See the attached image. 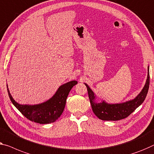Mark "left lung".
Returning a JSON list of instances; mask_svg holds the SVG:
<instances>
[{"label":"left lung","mask_w":154,"mask_h":154,"mask_svg":"<svg viewBox=\"0 0 154 154\" xmlns=\"http://www.w3.org/2000/svg\"><path fill=\"white\" fill-rule=\"evenodd\" d=\"M88 90V97L90 100L92 109L98 118L102 120L116 121L125 119L131 114L140 105L143 104L147 95L149 87V72L148 67V75L146 84L140 93L133 100L122 103V104H109L106 102L97 103L95 102V96L94 93L86 84H85Z\"/></svg>","instance_id":"obj_1"}]
</instances>
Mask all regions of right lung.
<instances>
[{
    "label": "right lung",
    "mask_w": 154,
    "mask_h": 154,
    "mask_svg": "<svg viewBox=\"0 0 154 154\" xmlns=\"http://www.w3.org/2000/svg\"><path fill=\"white\" fill-rule=\"evenodd\" d=\"M77 84V81H71L62 85L51 99L33 106L19 104L11 97L8 88V92L11 102L26 118L36 123L49 124L57 121L62 114L69 92Z\"/></svg>",
    "instance_id": "obj_1"
}]
</instances>
